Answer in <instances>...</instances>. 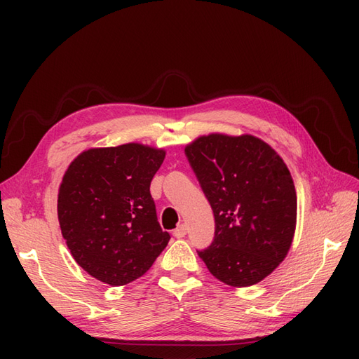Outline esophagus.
<instances>
[{
	"label": "esophagus",
	"instance_id": "1",
	"mask_svg": "<svg viewBox=\"0 0 359 359\" xmlns=\"http://www.w3.org/2000/svg\"><path fill=\"white\" fill-rule=\"evenodd\" d=\"M173 235H175V238H184L187 235V227L186 224H180L175 231H173Z\"/></svg>",
	"mask_w": 359,
	"mask_h": 359
}]
</instances>
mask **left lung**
Masks as SVG:
<instances>
[{
	"label": "left lung",
	"instance_id": "8db88e82",
	"mask_svg": "<svg viewBox=\"0 0 359 359\" xmlns=\"http://www.w3.org/2000/svg\"><path fill=\"white\" fill-rule=\"evenodd\" d=\"M186 154L215 219L214 241L199 257L227 286L259 283L283 262L295 235L297 190L286 163L253 135L199 136Z\"/></svg>",
	"mask_w": 359,
	"mask_h": 359
}]
</instances>
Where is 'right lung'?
Instances as JSON below:
<instances>
[{"instance_id":"right-lung-1","label":"right lung","mask_w":359,"mask_h":359,"mask_svg":"<svg viewBox=\"0 0 359 359\" xmlns=\"http://www.w3.org/2000/svg\"><path fill=\"white\" fill-rule=\"evenodd\" d=\"M165 157L163 148L137 142L90 148L64 172L57 206L62 238L76 264L102 283H132L168 245L149 193Z\"/></svg>"}]
</instances>
